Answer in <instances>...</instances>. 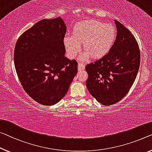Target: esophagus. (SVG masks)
Wrapping results in <instances>:
<instances>
[{
	"instance_id": "esophagus-1",
	"label": "esophagus",
	"mask_w": 152,
	"mask_h": 152,
	"mask_svg": "<svg viewBox=\"0 0 152 152\" xmlns=\"http://www.w3.org/2000/svg\"><path fill=\"white\" fill-rule=\"evenodd\" d=\"M85 68V65L83 64L82 63H78V71H82V70H84Z\"/></svg>"
}]
</instances>
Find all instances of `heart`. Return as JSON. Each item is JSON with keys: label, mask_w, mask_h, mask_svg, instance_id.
<instances>
[{"label": "heart", "mask_w": 152, "mask_h": 152, "mask_svg": "<svg viewBox=\"0 0 152 152\" xmlns=\"http://www.w3.org/2000/svg\"><path fill=\"white\" fill-rule=\"evenodd\" d=\"M117 36L116 29L110 24L96 20H84L74 27L73 33L64 37V44L69 57L74 58L81 50L83 44L85 52L80 59L87 61L91 57L101 58L110 50Z\"/></svg>", "instance_id": "heart-1"}]
</instances>
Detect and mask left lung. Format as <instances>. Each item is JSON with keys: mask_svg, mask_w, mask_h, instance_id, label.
I'll list each match as a JSON object with an SVG mask.
<instances>
[{"mask_svg": "<svg viewBox=\"0 0 152 152\" xmlns=\"http://www.w3.org/2000/svg\"><path fill=\"white\" fill-rule=\"evenodd\" d=\"M117 37L108 53L94 63L86 65V86L91 95L102 105L118 102L125 97L139 72L141 54L132 33L115 20Z\"/></svg>", "mask_w": 152, "mask_h": 152, "instance_id": "8db88e82", "label": "left lung"}]
</instances>
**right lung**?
<instances>
[{"instance_id":"obj_1","label":"right lung","mask_w":152,"mask_h":152,"mask_svg":"<svg viewBox=\"0 0 152 152\" xmlns=\"http://www.w3.org/2000/svg\"><path fill=\"white\" fill-rule=\"evenodd\" d=\"M66 30L61 18L42 20L22 34L15 44L18 78L26 94L42 105L58 102L78 72L76 61L65 56Z\"/></svg>"}]
</instances>
